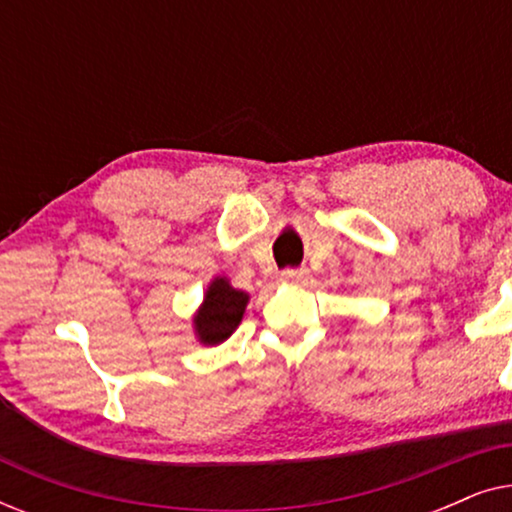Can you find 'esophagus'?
I'll use <instances>...</instances> for the list:
<instances>
[{"label": "esophagus", "instance_id": "obj_1", "mask_svg": "<svg viewBox=\"0 0 512 512\" xmlns=\"http://www.w3.org/2000/svg\"><path fill=\"white\" fill-rule=\"evenodd\" d=\"M307 277H310V272H307L305 268H286L282 272V282H286V284H303Z\"/></svg>", "mask_w": 512, "mask_h": 512}]
</instances>
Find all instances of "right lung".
<instances>
[{
  "label": "right lung",
  "mask_w": 512,
  "mask_h": 512,
  "mask_svg": "<svg viewBox=\"0 0 512 512\" xmlns=\"http://www.w3.org/2000/svg\"><path fill=\"white\" fill-rule=\"evenodd\" d=\"M247 303V293L233 289L226 277H216L207 286L205 300H202L198 314L193 317L195 335H198L202 345L212 347L228 340L235 328L240 326Z\"/></svg>",
  "instance_id": "right-lung-1"
}]
</instances>
